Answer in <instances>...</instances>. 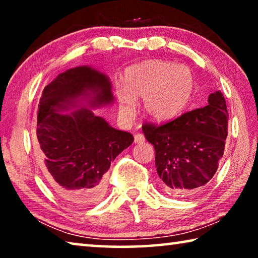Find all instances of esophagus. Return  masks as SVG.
<instances>
[{
    "label": "esophagus",
    "mask_w": 258,
    "mask_h": 258,
    "mask_svg": "<svg viewBox=\"0 0 258 258\" xmlns=\"http://www.w3.org/2000/svg\"><path fill=\"white\" fill-rule=\"evenodd\" d=\"M145 141H146V138H145V135H143V134L138 133V134L134 135V142L135 143H142Z\"/></svg>",
    "instance_id": "1"
}]
</instances>
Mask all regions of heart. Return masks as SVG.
<instances>
[{
  "label": "heart",
  "instance_id": "1",
  "mask_svg": "<svg viewBox=\"0 0 258 258\" xmlns=\"http://www.w3.org/2000/svg\"><path fill=\"white\" fill-rule=\"evenodd\" d=\"M124 89L117 87L120 110L132 117L137 111L135 100L143 99V108L156 121L176 117L189 102L194 91V76L184 66L172 61L150 60L125 71Z\"/></svg>",
  "mask_w": 258,
  "mask_h": 258
}]
</instances>
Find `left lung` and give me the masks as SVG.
<instances>
[{
  "label": "left lung",
  "mask_w": 258,
  "mask_h": 258,
  "mask_svg": "<svg viewBox=\"0 0 258 258\" xmlns=\"http://www.w3.org/2000/svg\"><path fill=\"white\" fill-rule=\"evenodd\" d=\"M228 108L220 91L208 104L165 124L146 123L142 131L156 150L160 185L172 196H189L211 181L223 157Z\"/></svg>",
  "instance_id": "left-lung-1"
}]
</instances>
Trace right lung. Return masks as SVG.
<instances>
[{"label": "right lung", "instance_id": "right-lung-1", "mask_svg": "<svg viewBox=\"0 0 258 258\" xmlns=\"http://www.w3.org/2000/svg\"><path fill=\"white\" fill-rule=\"evenodd\" d=\"M80 99H87L92 107L112 102L109 78L86 66L59 74L42 92L36 135L45 180L61 198L84 207L103 197L111 161L134 138L111 127L90 109L58 112Z\"/></svg>", "mask_w": 258, "mask_h": 258}]
</instances>
